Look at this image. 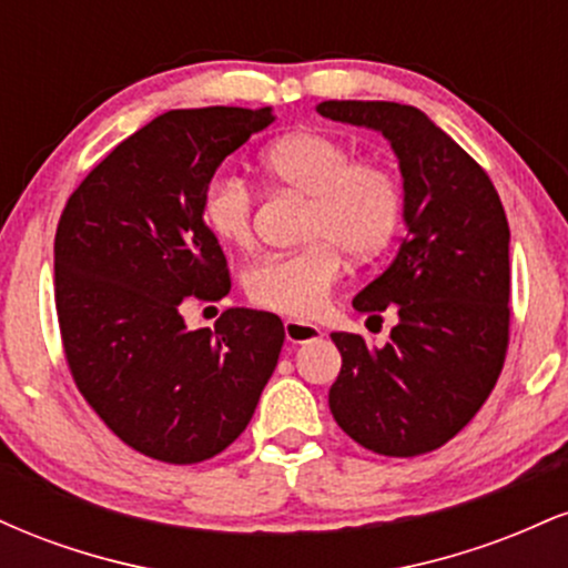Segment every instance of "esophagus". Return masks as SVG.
<instances>
[{"mask_svg": "<svg viewBox=\"0 0 568 568\" xmlns=\"http://www.w3.org/2000/svg\"><path fill=\"white\" fill-rule=\"evenodd\" d=\"M323 331L317 328L315 323H304V321H285V338L291 344H306V342H315L321 338Z\"/></svg>", "mask_w": 568, "mask_h": 568, "instance_id": "1", "label": "esophagus"}]
</instances>
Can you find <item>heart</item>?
Wrapping results in <instances>:
<instances>
[{
  "mask_svg": "<svg viewBox=\"0 0 568 568\" xmlns=\"http://www.w3.org/2000/svg\"><path fill=\"white\" fill-rule=\"evenodd\" d=\"M262 171L280 189L306 200L302 251L266 256L245 272L253 304L291 317H312L342 277V253L366 262L395 237L403 184L393 168L355 160L338 139L298 130L264 149ZM202 221L219 243H253V194L234 175H219L202 194Z\"/></svg>",
  "mask_w": 568,
  "mask_h": 568,
  "instance_id": "obj_1",
  "label": "heart"
}]
</instances>
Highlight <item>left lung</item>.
Masks as SVG:
<instances>
[{
    "label": "left lung",
    "mask_w": 568,
    "mask_h": 568,
    "mask_svg": "<svg viewBox=\"0 0 568 568\" xmlns=\"http://www.w3.org/2000/svg\"><path fill=\"white\" fill-rule=\"evenodd\" d=\"M317 114L368 128L393 146L406 240L352 298L397 312L384 347L331 334L342 371L328 393L336 425L368 452L440 448L478 414L499 379L510 328V226L484 168L425 112L393 101H323Z\"/></svg>",
    "instance_id": "1"
}]
</instances>
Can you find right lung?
<instances>
[{"label":"right lung","mask_w":568,"mask_h":568,"mask_svg":"<svg viewBox=\"0 0 568 568\" xmlns=\"http://www.w3.org/2000/svg\"><path fill=\"white\" fill-rule=\"evenodd\" d=\"M272 106L173 109L98 162L55 232V310L84 400L135 452L194 465L251 422L283 349L277 315L226 310L189 331L186 296L230 293L202 194Z\"/></svg>","instance_id":"add662e5"}]
</instances>
